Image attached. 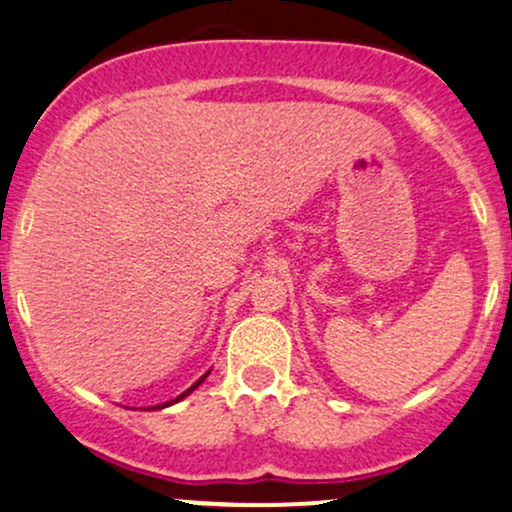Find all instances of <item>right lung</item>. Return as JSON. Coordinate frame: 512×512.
<instances>
[{"label": "right lung", "instance_id": "obj_1", "mask_svg": "<svg viewBox=\"0 0 512 512\" xmlns=\"http://www.w3.org/2000/svg\"><path fill=\"white\" fill-rule=\"evenodd\" d=\"M207 375H209V373H204V375H202V378H199V380H197V383H195V385H192V387H190V390H185V392H182V395H180V397H175V399H170V402H166V404H161V407H158V409H163V407H170V404H173V402H180V399H182V397H187V395H190V392H192V390H197V387H199V385H202V383H204V378H207Z\"/></svg>", "mask_w": 512, "mask_h": 512}]
</instances>
